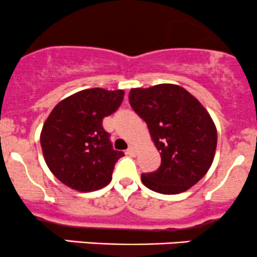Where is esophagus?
<instances>
[{
  "instance_id": "obj_1",
  "label": "esophagus",
  "mask_w": 257,
  "mask_h": 257,
  "mask_svg": "<svg viewBox=\"0 0 257 257\" xmlns=\"http://www.w3.org/2000/svg\"><path fill=\"white\" fill-rule=\"evenodd\" d=\"M135 152H137V150H135L134 146H129L128 150H126V154L131 155V156H135Z\"/></svg>"
}]
</instances>
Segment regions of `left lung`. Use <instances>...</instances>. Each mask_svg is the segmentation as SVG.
I'll list each match as a JSON object with an SVG mask.
<instances>
[{"instance_id":"left-lung-1","label":"left lung","mask_w":257,"mask_h":257,"mask_svg":"<svg viewBox=\"0 0 257 257\" xmlns=\"http://www.w3.org/2000/svg\"><path fill=\"white\" fill-rule=\"evenodd\" d=\"M129 103L148 124L161 155L160 168L143 173V184L166 195L195 185L210 170L217 146L216 125L206 108L174 84L132 89Z\"/></svg>"}]
</instances>
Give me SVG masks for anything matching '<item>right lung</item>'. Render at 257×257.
Instances as JSON below:
<instances>
[{
    "label": "right lung",
    "mask_w": 257,
    "mask_h": 257,
    "mask_svg": "<svg viewBox=\"0 0 257 257\" xmlns=\"http://www.w3.org/2000/svg\"><path fill=\"white\" fill-rule=\"evenodd\" d=\"M123 90L94 87L62 100L42 126L44 159L53 176L74 190L87 193L106 187L122 151L112 148L102 119L117 111Z\"/></svg>",
    "instance_id": "right-lung-1"
}]
</instances>
